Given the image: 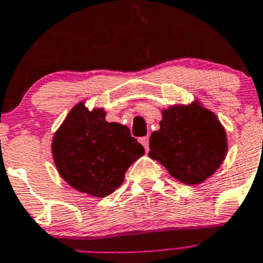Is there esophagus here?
I'll list each match as a JSON object with an SVG mask.
<instances>
[{
  "label": "esophagus",
  "mask_w": 263,
  "mask_h": 263,
  "mask_svg": "<svg viewBox=\"0 0 263 263\" xmlns=\"http://www.w3.org/2000/svg\"><path fill=\"white\" fill-rule=\"evenodd\" d=\"M140 143L144 145L145 151H148V145H149V138H148V136H143V138H140Z\"/></svg>",
  "instance_id": "1"
}]
</instances>
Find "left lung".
<instances>
[{
  "mask_svg": "<svg viewBox=\"0 0 263 263\" xmlns=\"http://www.w3.org/2000/svg\"><path fill=\"white\" fill-rule=\"evenodd\" d=\"M227 134L216 115L198 104L173 106L163 112L149 139V156L179 181L196 185L222 163Z\"/></svg>",
  "mask_w": 263,
  "mask_h": 263,
  "instance_id": "obj_1",
  "label": "left lung"
}]
</instances>
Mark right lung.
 I'll return each instance as SVG.
<instances>
[{"instance_id": "right-lung-1", "label": "right lung", "mask_w": 263, "mask_h": 263, "mask_svg": "<svg viewBox=\"0 0 263 263\" xmlns=\"http://www.w3.org/2000/svg\"><path fill=\"white\" fill-rule=\"evenodd\" d=\"M103 109L83 103L68 114L52 140L59 175L77 191L106 197L122 185L124 173L144 148L119 123H108Z\"/></svg>"}]
</instances>
